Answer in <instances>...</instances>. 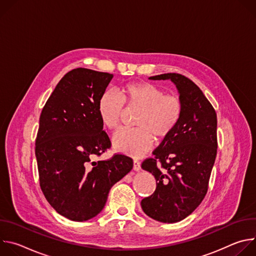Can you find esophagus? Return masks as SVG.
<instances>
[{
  "instance_id": "esophagus-1",
  "label": "esophagus",
  "mask_w": 256,
  "mask_h": 256,
  "mask_svg": "<svg viewBox=\"0 0 256 256\" xmlns=\"http://www.w3.org/2000/svg\"><path fill=\"white\" fill-rule=\"evenodd\" d=\"M134 171L140 170V163L138 160H134Z\"/></svg>"
}]
</instances>
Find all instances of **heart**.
<instances>
[{
  "mask_svg": "<svg viewBox=\"0 0 256 256\" xmlns=\"http://www.w3.org/2000/svg\"><path fill=\"white\" fill-rule=\"evenodd\" d=\"M124 104L130 109L140 110L134 122L138 128L116 132L112 136V146L116 151L134 157L147 153L154 138H167L182 114V102L176 95H167L163 89L151 83H130L124 88L122 95L114 90H107L101 94L98 114L105 128H118Z\"/></svg>",
  "mask_w": 256,
  "mask_h": 256,
  "instance_id": "heart-1",
  "label": "heart"
}]
</instances>
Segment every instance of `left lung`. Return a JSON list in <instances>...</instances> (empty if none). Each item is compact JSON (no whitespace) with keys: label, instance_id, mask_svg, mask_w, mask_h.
<instances>
[{"label":"left lung","instance_id":"obj_1","mask_svg":"<svg viewBox=\"0 0 256 256\" xmlns=\"http://www.w3.org/2000/svg\"><path fill=\"white\" fill-rule=\"evenodd\" d=\"M150 80H170L182 102V114L173 132L146 159L142 168L156 179V190L140 202L144 212L162 223L190 216L206 194L216 156V114L202 91L176 72Z\"/></svg>","mask_w":256,"mask_h":256}]
</instances>
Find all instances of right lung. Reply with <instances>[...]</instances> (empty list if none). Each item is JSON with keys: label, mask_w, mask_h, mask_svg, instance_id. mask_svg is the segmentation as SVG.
<instances>
[{"label": "right lung", "mask_w": 256, "mask_h": 256, "mask_svg": "<svg viewBox=\"0 0 256 256\" xmlns=\"http://www.w3.org/2000/svg\"><path fill=\"white\" fill-rule=\"evenodd\" d=\"M112 74L78 68L62 78L48 99L35 140L42 190L68 220L83 222L104 208L110 188L132 169L122 154L93 161L110 148L98 100Z\"/></svg>", "instance_id": "add662e5"}]
</instances>
